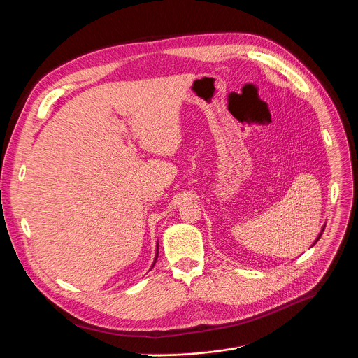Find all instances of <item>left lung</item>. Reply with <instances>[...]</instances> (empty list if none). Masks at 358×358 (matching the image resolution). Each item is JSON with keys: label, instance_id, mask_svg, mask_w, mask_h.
<instances>
[{"label": "left lung", "instance_id": "obj_1", "mask_svg": "<svg viewBox=\"0 0 358 358\" xmlns=\"http://www.w3.org/2000/svg\"><path fill=\"white\" fill-rule=\"evenodd\" d=\"M320 236H322V234H320V235H319V238H317V239H316V242H317V241H319V239H320ZM316 242H315V243H316Z\"/></svg>", "mask_w": 358, "mask_h": 358}]
</instances>
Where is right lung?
Returning a JSON list of instances; mask_svg holds the SVG:
<instances>
[{"instance_id": "add662e5", "label": "right lung", "mask_w": 358, "mask_h": 358, "mask_svg": "<svg viewBox=\"0 0 358 358\" xmlns=\"http://www.w3.org/2000/svg\"><path fill=\"white\" fill-rule=\"evenodd\" d=\"M157 245H159V243H157ZM157 250H159V246H157ZM157 255H159V252H157ZM156 261H157V257H156ZM156 261H155V264H152V266L156 265ZM152 266H151V268H152Z\"/></svg>"}]
</instances>
